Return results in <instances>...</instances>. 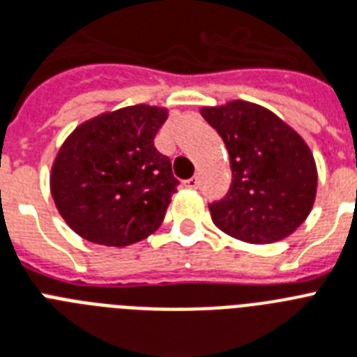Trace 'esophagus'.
Masks as SVG:
<instances>
[{
  "label": "esophagus",
  "instance_id": "34e87169",
  "mask_svg": "<svg viewBox=\"0 0 357 357\" xmlns=\"http://www.w3.org/2000/svg\"><path fill=\"white\" fill-rule=\"evenodd\" d=\"M182 185H184V188H190V190H195L197 185H199V178H197V176H191V178L182 182Z\"/></svg>",
  "mask_w": 357,
  "mask_h": 357
}]
</instances>
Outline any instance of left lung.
Masks as SVG:
<instances>
[{"label":"left lung","mask_w":357,"mask_h":357,"mask_svg":"<svg viewBox=\"0 0 357 357\" xmlns=\"http://www.w3.org/2000/svg\"><path fill=\"white\" fill-rule=\"evenodd\" d=\"M200 114L225 140L231 185L210 204L213 225L250 244L294 234L312 211L317 167L301 135L263 105L231 100Z\"/></svg>","instance_id":"obj_1"}]
</instances>
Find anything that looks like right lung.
Returning <instances> with one entry per match:
<instances>
[{"label": "right lung", "mask_w": 357, "mask_h": 357, "mask_svg": "<svg viewBox=\"0 0 357 357\" xmlns=\"http://www.w3.org/2000/svg\"><path fill=\"white\" fill-rule=\"evenodd\" d=\"M166 120V107L129 105L79 123L61 144L51 193L79 237L122 248L157 231L178 185L153 142Z\"/></svg>", "instance_id": "right-lung-1"}]
</instances>
